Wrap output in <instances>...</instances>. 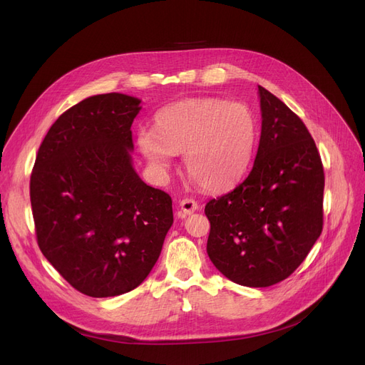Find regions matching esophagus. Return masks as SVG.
<instances>
[{
    "instance_id": "obj_1",
    "label": "esophagus",
    "mask_w": 365,
    "mask_h": 365,
    "mask_svg": "<svg viewBox=\"0 0 365 365\" xmlns=\"http://www.w3.org/2000/svg\"><path fill=\"white\" fill-rule=\"evenodd\" d=\"M180 207H181V211H182L184 214L190 215V214H193V212L197 210L199 203H197V200H195L193 197H185V199H182V200L180 202Z\"/></svg>"
}]
</instances>
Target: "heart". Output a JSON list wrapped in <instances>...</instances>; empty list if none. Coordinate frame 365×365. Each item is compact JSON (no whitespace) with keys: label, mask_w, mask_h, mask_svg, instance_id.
Here are the masks:
<instances>
[{"label":"heart","mask_w":365,"mask_h":365,"mask_svg":"<svg viewBox=\"0 0 365 365\" xmlns=\"http://www.w3.org/2000/svg\"><path fill=\"white\" fill-rule=\"evenodd\" d=\"M258 120L245 103L221 98H192L154 115V132H138V147L158 172L173 154H184L188 178L210 192L236 184L251 166Z\"/></svg>","instance_id":"heart-1"}]
</instances>
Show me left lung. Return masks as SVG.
Instances as JSON below:
<instances>
[{
	"mask_svg": "<svg viewBox=\"0 0 365 365\" xmlns=\"http://www.w3.org/2000/svg\"><path fill=\"white\" fill-rule=\"evenodd\" d=\"M262 136L250 175L205 206L206 252L230 281L263 288L294 273L324 224V166L302 118L258 86Z\"/></svg>",
	"mask_w": 365,
	"mask_h": 365,
	"instance_id": "left-lung-1",
	"label": "left lung"
}]
</instances>
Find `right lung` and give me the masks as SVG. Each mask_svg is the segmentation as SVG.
Here are the masks:
<instances>
[{"mask_svg": "<svg viewBox=\"0 0 365 365\" xmlns=\"http://www.w3.org/2000/svg\"><path fill=\"white\" fill-rule=\"evenodd\" d=\"M140 102L106 93L76 103L48 129L31 172L37 244L89 297L141 285L173 222L170 196L132 168L130 126Z\"/></svg>", "mask_w": 365, "mask_h": 365, "instance_id": "obj_1", "label": "right lung"}]
</instances>
